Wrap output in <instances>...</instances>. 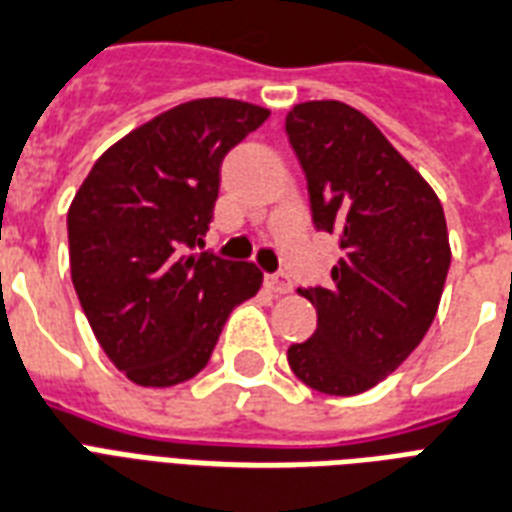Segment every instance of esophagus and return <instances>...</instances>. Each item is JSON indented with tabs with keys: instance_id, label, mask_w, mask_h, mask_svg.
Here are the masks:
<instances>
[{
	"instance_id": "34e87169",
	"label": "esophagus",
	"mask_w": 512,
	"mask_h": 512,
	"mask_svg": "<svg viewBox=\"0 0 512 512\" xmlns=\"http://www.w3.org/2000/svg\"><path fill=\"white\" fill-rule=\"evenodd\" d=\"M267 286H270L275 294H288V291L294 288V283L288 280L286 272H275V275H267Z\"/></svg>"
}]
</instances>
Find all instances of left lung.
<instances>
[{
	"label": "left lung",
	"mask_w": 512,
	"mask_h": 512,
	"mask_svg": "<svg viewBox=\"0 0 512 512\" xmlns=\"http://www.w3.org/2000/svg\"><path fill=\"white\" fill-rule=\"evenodd\" d=\"M286 134L305 169L318 232L340 237L329 286L299 288L318 313L310 340L288 348L305 386L353 397L378 386L432 326L451 267L440 199L356 107L302 102Z\"/></svg>",
	"instance_id": "1"
}]
</instances>
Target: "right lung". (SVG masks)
I'll return each instance as SVG.
<instances>
[{"mask_svg":"<svg viewBox=\"0 0 512 512\" xmlns=\"http://www.w3.org/2000/svg\"><path fill=\"white\" fill-rule=\"evenodd\" d=\"M270 118L240 99H194L107 148L67 213L69 270L96 340L137 386H178L205 370L261 270L205 245L221 161Z\"/></svg>","mask_w":512,"mask_h":512,"instance_id":"obj_1","label":"right lung"}]
</instances>
